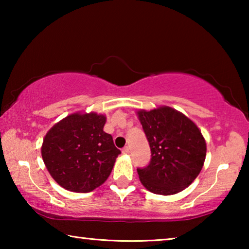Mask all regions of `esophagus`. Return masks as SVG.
<instances>
[{
	"mask_svg": "<svg viewBox=\"0 0 249 249\" xmlns=\"http://www.w3.org/2000/svg\"><path fill=\"white\" fill-rule=\"evenodd\" d=\"M122 153L125 154V155L129 154V148H128V147H125V148H123V150H122Z\"/></svg>",
	"mask_w": 249,
	"mask_h": 249,
	"instance_id": "esophagus-1",
	"label": "esophagus"
}]
</instances>
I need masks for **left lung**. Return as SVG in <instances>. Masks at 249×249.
I'll use <instances>...</instances> for the list:
<instances>
[{
    "label": "left lung",
    "instance_id": "8db88e82",
    "mask_svg": "<svg viewBox=\"0 0 249 249\" xmlns=\"http://www.w3.org/2000/svg\"><path fill=\"white\" fill-rule=\"evenodd\" d=\"M151 160L137 169L142 184L155 195L171 196L188 188L204 165L206 142L193 121L170 107L138 109Z\"/></svg>",
    "mask_w": 249,
    "mask_h": 249
}]
</instances>
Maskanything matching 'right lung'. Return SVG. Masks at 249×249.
Wrapping results in <instances>:
<instances>
[{"mask_svg": "<svg viewBox=\"0 0 249 249\" xmlns=\"http://www.w3.org/2000/svg\"><path fill=\"white\" fill-rule=\"evenodd\" d=\"M107 116L75 112L45 135L41 157L50 176L66 190L91 192L103 184L121 150L103 127Z\"/></svg>", "mask_w": 249, "mask_h": 249, "instance_id": "obj_1", "label": "right lung"}]
</instances>
